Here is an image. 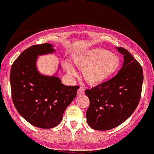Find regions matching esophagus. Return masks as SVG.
I'll use <instances>...</instances> for the list:
<instances>
[{
  "instance_id": "obj_1",
  "label": "esophagus",
  "mask_w": 154,
  "mask_h": 154,
  "mask_svg": "<svg viewBox=\"0 0 154 154\" xmlns=\"http://www.w3.org/2000/svg\"><path fill=\"white\" fill-rule=\"evenodd\" d=\"M77 94H78L79 96H81V95L84 94V90H83V87H79V89L77 91Z\"/></svg>"
}]
</instances>
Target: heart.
<instances>
[{
    "instance_id": "1",
    "label": "heart",
    "mask_w": 154,
    "mask_h": 154,
    "mask_svg": "<svg viewBox=\"0 0 154 154\" xmlns=\"http://www.w3.org/2000/svg\"><path fill=\"white\" fill-rule=\"evenodd\" d=\"M75 64L83 70V78L90 84H98L109 79L118 70L120 63L116 54L103 48H94L76 56ZM64 66L70 75H75V71L67 63Z\"/></svg>"
}]
</instances>
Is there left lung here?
<instances>
[{
  "mask_svg": "<svg viewBox=\"0 0 154 154\" xmlns=\"http://www.w3.org/2000/svg\"><path fill=\"white\" fill-rule=\"evenodd\" d=\"M117 50L124 59L118 74L85 91L90 100L87 121L94 130H108L121 125L134 112L141 98L142 67L126 49L119 47Z\"/></svg>",
  "mask_w": 154,
  "mask_h": 154,
  "instance_id": "1",
  "label": "left lung"
}]
</instances>
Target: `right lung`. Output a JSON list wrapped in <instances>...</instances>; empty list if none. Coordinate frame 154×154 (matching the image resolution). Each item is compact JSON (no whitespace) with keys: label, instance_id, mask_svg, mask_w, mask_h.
Masks as SVG:
<instances>
[{"label":"right lung","instance_id":"right-lung-1","mask_svg":"<svg viewBox=\"0 0 154 154\" xmlns=\"http://www.w3.org/2000/svg\"><path fill=\"white\" fill-rule=\"evenodd\" d=\"M50 44H36L25 49L13 62L10 84L13 104L32 126L51 129L61 122L63 112L76 97L79 86H65L56 76L39 73L38 56L52 53Z\"/></svg>","mask_w":154,"mask_h":154}]
</instances>
